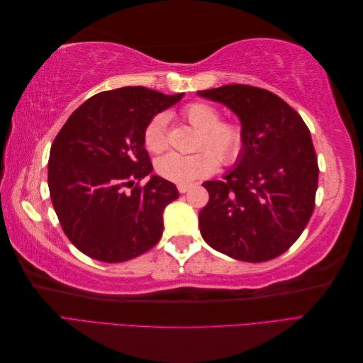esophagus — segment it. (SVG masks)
<instances>
[{"label":"esophagus","mask_w":363,"mask_h":363,"mask_svg":"<svg viewBox=\"0 0 363 363\" xmlns=\"http://www.w3.org/2000/svg\"><path fill=\"white\" fill-rule=\"evenodd\" d=\"M192 188V184H177V189H179V192L180 194H184V192H188L189 189Z\"/></svg>","instance_id":"34e87169"}]
</instances>
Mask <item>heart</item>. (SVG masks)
Here are the masks:
<instances>
[{"instance_id": "heart-1", "label": "heart", "mask_w": 363, "mask_h": 363, "mask_svg": "<svg viewBox=\"0 0 363 363\" xmlns=\"http://www.w3.org/2000/svg\"><path fill=\"white\" fill-rule=\"evenodd\" d=\"M182 118L200 131L196 148L201 150L188 156L169 152L159 157L156 171L160 177L184 184L212 175L218 169V160L223 164H233L242 155L245 147L242 124L233 119L221 121V112L215 106L201 101L191 103L183 107ZM164 125V115H156L144 130V145L152 155L163 151L167 145Z\"/></svg>"}]
</instances>
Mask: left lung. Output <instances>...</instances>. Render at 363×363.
<instances>
[{"label": "left lung", "instance_id": "obj_1", "mask_svg": "<svg viewBox=\"0 0 363 363\" xmlns=\"http://www.w3.org/2000/svg\"><path fill=\"white\" fill-rule=\"evenodd\" d=\"M227 106L245 130V147L224 180L203 183L199 215L206 242L244 262L283 255L313 213L318 159L304 121L280 96L248 84L199 91Z\"/></svg>", "mask_w": 363, "mask_h": 363}]
</instances>
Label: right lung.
Listing matches in <instances>:
<instances>
[{"mask_svg": "<svg viewBox=\"0 0 363 363\" xmlns=\"http://www.w3.org/2000/svg\"><path fill=\"white\" fill-rule=\"evenodd\" d=\"M182 98L144 86L100 92L77 108L54 139L50 196L65 235L83 255L119 263L160 240L163 211L179 191L151 175L144 130ZM147 174L150 180L139 186Z\"/></svg>", "mask_w": 363, "mask_h": 363, "instance_id": "1", "label": "right lung"}]
</instances>
